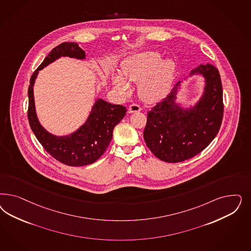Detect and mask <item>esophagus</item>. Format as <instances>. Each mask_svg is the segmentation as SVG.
Segmentation results:
<instances>
[{"mask_svg":"<svg viewBox=\"0 0 251 251\" xmlns=\"http://www.w3.org/2000/svg\"><path fill=\"white\" fill-rule=\"evenodd\" d=\"M140 111H141V107L138 105V104H136V103L131 104L129 106V108H128L129 113H138V112H140Z\"/></svg>","mask_w":251,"mask_h":251,"instance_id":"1","label":"esophagus"}]
</instances>
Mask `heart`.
Here are the masks:
<instances>
[{
  "label": "heart",
  "instance_id": "1",
  "mask_svg": "<svg viewBox=\"0 0 251 251\" xmlns=\"http://www.w3.org/2000/svg\"><path fill=\"white\" fill-rule=\"evenodd\" d=\"M154 50L143 51L126 58L121 64V75L114 74L113 85L123 95L131 92L129 82L138 83V95L148 103H156L170 90L176 63L172 58H162Z\"/></svg>",
  "mask_w": 251,
  "mask_h": 251
}]
</instances>
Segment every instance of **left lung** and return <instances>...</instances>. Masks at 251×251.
<instances>
[{
	"label": "left lung",
	"instance_id": "1",
	"mask_svg": "<svg viewBox=\"0 0 251 251\" xmlns=\"http://www.w3.org/2000/svg\"><path fill=\"white\" fill-rule=\"evenodd\" d=\"M193 75L204 79L202 96L194 105L183 107L177 101L184 80ZM148 112L144 140L151 151L166 162L188 160L200 153L218 134L224 114L223 87L218 69L201 65Z\"/></svg>",
	"mask_w": 251,
	"mask_h": 251
}]
</instances>
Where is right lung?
<instances>
[{
	"label": "right lung",
	"mask_w": 251,
	"mask_h": 251,
	"mask_svg": "<svg viewBox=\"0 0 251 251\" xmlns=\"http://www.w3.org/2000/svg\"><path fill=\"white\" fill-rule=\"evenodd\" d=\"M61 57L85 60L86 52L75 42H63L52 49L33 73L28 87V122L42 147L57 161L69 166H84L96 162L104 153L113 138L114 126L125 117V106L97 99L85 123L72 133L56 136L41 125L36 113L34 84L39 72Z\"/></svg>",
	"instance_id": "add662e5"
}]
</instances>
